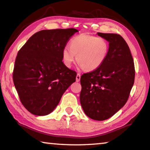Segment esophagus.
I'll return each instance as SVG.
<instances>
[{"mask_svg": "<svg viewBox=\"0 0 150 150\" xmlns=\"http://www.w3.org/2000/svg\"><path fill=\"white\" fill-rule=\"evenodd\" d=\"M80 79H81V75L77 73V76H76V81H77V82H79Z\"/></svg>", "mask_w": 150, "mask_h": 150, "instance_id": "1", "label": "esophagus"}]
</instances>
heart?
I'll return each mask as SVG.
<instances>
[{
  "label": "heart",
  "instance_id": "b5f03b06",
  "mask_svg": "<svg viewBox=\"0 0 150 150\" xmlns=\"http://www.w3.org/2000/svg\"><path fill=\"white\" fill-rule=\"evenodd\" d=\"M109 50L110 45L104 38L81 34L70 40V47L64 48L62 60L65 66L71 67L77 59L81 68L92 71L102 66L107 58Z\"/></svg>",
  "mask_w": 150,
  "mask_h": 150
}]
</instances>
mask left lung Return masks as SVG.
<instances>
[{"label": "left lung", "mask_w": 150, "mask_h": 150, "mask_svg": "<svg viewBox=\"0 0 150 150\" xmlns=\"http://www.w3.org/2000/svg\"><path fill=\"white\" fill-rule=\"evenodd\" d=\"M110 45L107 58L96 70L81 77L80 102L84 113L103 121L125 105L134 82L135 70L127 43L121 35L97 33Z\"/></svg>", "instance_id": "obj_1"}]
</instances>
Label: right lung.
I'll return each mask as SVG.
<instances>
[{"label":"right lung","instance_id":"right-lung-1","mask_svg":"<svg viewBox=\"0 0 150 150\" xmlns=\"http://www.w3.org/2000/svg\"><path fill=\"white\" fill-rule=\"evenodd\" d=\"M76 29L42 30L18 52L13 80L20 101L30 113L43 116L52 112L77 73L62 62V50Z\"/></svg>","mask_w":150,"mask_h":150}]
</instances>
